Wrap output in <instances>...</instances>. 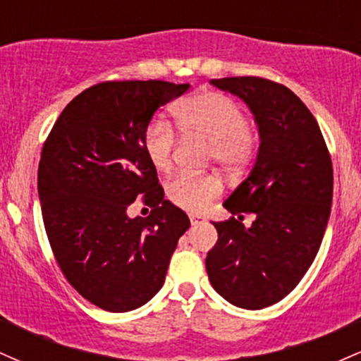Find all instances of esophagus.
<instances>
[{
    "label": "esophagus",
    "instance_id": "esophagus-1",
    "mask_svg": "<svg viewBox=\"0 0 361 361\" xmlns=\"http://www.w3.org/2000/svg\"><path fill=\"white\" fill-rule=\"evenodd\" d=\"M205 219L202 217V215H190V222H192V226H198V224H202L204 222Z\"/></svg>",
    "mask_w": 361,
    "mask_h": 361
}]
</instances>
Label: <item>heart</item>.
I'll return each mask as SVG.
<instances>
[{
    "label": "heart",
    "mask_w": 361,
    "mask_h": 361,
    "mask_svg": "<svg viewBox=\"0 0 361 361\" xmlns=\"http://www.w3.org/2000/svg\"><path fill=\"white\" fill-rule=\"evenodd\" d=\"M178 130L188 137L210 144V156L226 171L241 169L255 152L256 139L238 103L217 91H202L185 98L173 109ZM144 152L156 171L171 168L175 134L164 120H152L142 139ZM222 192L221 180L214 175L195 176L181 173L166 185V197L173 205L200 212Z\"/></svg>",
    "instance_id": "obj_1"
}]
</instances>
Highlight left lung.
Segmentation results:
<instances>
[{
    "label": "left lung",
    "instance_id": "8db88e82",
    "mask_svg": "<svg viewBox=\"0 0 361 361\" xmlns=\"http://www.w3.org/2000/svg\"><path fill=\"white\" fill-rule=\"evenodd\" d=\"M210 85L246 103L258 127L255 166L224 207L237 219L214 222L219 239L205 268L219 295L235 307L276 304L316 258L333 202V164L321 128L293 91L263 78H222Z\"/></svg>",
    "mask_w": 361,
    "mask_h": 361
}]
</instances>
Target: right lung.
<instances>
[{
    "label": "right lung",
    "instance_id": "1",
    "mask_svg": "<svg viewBox=\"0 0 361 361\" xmlns=\"http://www.w3.org/2000/svg\"><path fill=\"white\" fill-rule=\"evenodd\" d=\"M190 85L109 81L78 94L45 140L39 198L45 233L62 273L109 312H128L163 287L178 239L190 227L144 152L146 127L159 106ZM142 196L146 219L128 218Z\"/></svg>",
    "mask_w": 361,
    "mask_h": 361
}]
</instances>
